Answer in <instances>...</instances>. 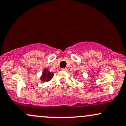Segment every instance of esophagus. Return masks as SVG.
Wrapping results in <instances>:
<instances>
[{
	"label": "esophagus",
	"instance_id": "1",
	"mask_svg": "<svg viewBox=\"0 0 126 126\" xmlns=\"http://www.w3.org/2000/svg\"><path fill=\"white\" fill-rule=\"evenodd\" d=\"M61 70H63V71H66V70H67V68H61Z\"/></svg>",
	"mask_w": 126,
	"mask_h": 126
}]
</instances>
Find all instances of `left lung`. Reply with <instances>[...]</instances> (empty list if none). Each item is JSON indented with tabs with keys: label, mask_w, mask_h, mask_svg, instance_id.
Listing matches in <instances>:
<instances>
[{
	"label": "left lung",
	"mask_w": 126,
	"mask_h": 126,
	"mask_svg": "<svg viewBox=\"0 0 126 126\" xmlns=\"http://www.w3.org/2000/svg\"><path fill=\"white\" fill-rule=\"evenodd\" d=\"M77 73V72H76V73Z\"/></svg>",
	"instance_id": "obj_1"
}]
</instances>
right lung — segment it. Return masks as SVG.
<instances>
[{
  "instance_id": "obj_1",
  "label": "right lung",
  "mask_w": 126,
  "mask_h": 126,
  "mask_svg": "<svg viewBox=\"0 0 126 126\" xmlns=\"http://www.w3.org/2000/svg\"><path fill=\"white\" fill-rule=\"evenodd\" d=\"M53 76L54 74L53 73L48 71V70L47 68H45L43 70V73H42L41 78H40V79L43 82H48V81H50L52 79Z\"/></svg>"
}]
</instances>
